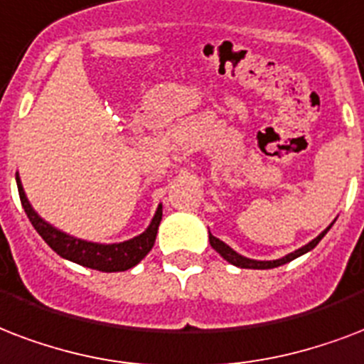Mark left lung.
Listing matches in <instances>:
<instances>
[{"instance_id":"left-lung-1","label":"left lung","mask_w":364,"mask_h":364,"mask_svg":"<svg viewBox=\"0 0 364 364\" xmlns=\"http://www.w3.org/2000/svg\"><path fill=\"white\" fill-rule=\"evenodd\" d=\"M330 227H326L321 235H318L317 238H313L311 242L305 244L304 248L296 250V252H292V254H288L287 257H282V259H274V262H256V259H248V257H242L240 254H237L235 250H231L229 246H227L225 242H221L219 238H215L210 232V244H212V248L218 252L219 256L223 257V259H227L229 263H232V265H237V267H242V269H273V267H279V265H284V263L292 262V259H296V257L304 256L305 252H309V250H313L315 246H317L318 242H321V238L328 232Z\"/></svg>"}]
</instances>
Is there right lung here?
I'll use <instances>...</instances> for the list:
<instances>
[{"label": "right lung", "mask_w": 364, "mask_h": 364, "mask_svg": "<svg viewBox=\"0 0 364 364\" xmlns=\"http://www.w3.org/2000/svg\"><path fill=\"white\" fill-rule=\"evenodd\" d=\"M16 187H18V194H21V202L24 212H26L28 219L32 221V225L40 237L51 246L59 256L70 259V262L83 265V267L97 269L102 273H116V271H127L133 265H137L143 257L149 254L154 246L156 240L158 225L162 221V206H158L156 215L152 219V223L149 225L143 235L126 240L120 244H97L87 242V240H80V238L68 237L65 232H60L59 229H55L53 225L46 223L43 219L34 212V208L30 206L22 183L16 176Z\"/></svg>", "instance_id": "1"}]
</instances>
